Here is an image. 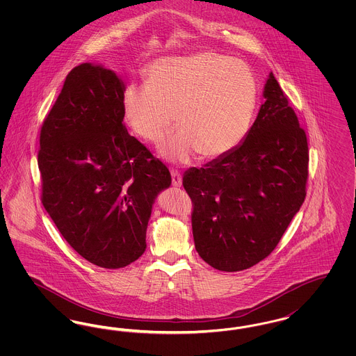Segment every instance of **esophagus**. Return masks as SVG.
<instances>
[{
  "label": "esophagus",
  "instance_id": "esophagus-1",
  "mask_svg": "<svg viewBox=\"0 0 356 356\" xmlns=\"http://www.w3.org/2000/svg\"><path fill=\"white\" fill-rule=\"evenodd\" d=\"M170 176H172V186L175 188L181 186V175L177 170H170Z\"/></svg>",
  "mask_w": 356,
  "mask_h": 356
}]
</instances>
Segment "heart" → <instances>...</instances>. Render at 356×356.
I'll list each match as a JSON object with an SVG mask.
<instances>
[{
  "label": "heart",
  "instance_id": "obj_1",
  "mask_svg": "<svg viewBox=\"0 0 356 356\" xmlns=\"http://www.w3.org/2000/svg\"><path fill=\"white\" fill-rule=\"evenodd\" d=\"M147 85L122 92V116L138 138L159 145L175 125L181 131L163 154L188 163L197 153L220 159L248 135L257 102V84L244 63L213 51L154 61Z\"/></svg>",
  "mask_w": 356,
  "mask_h": 356
}]
</instances>
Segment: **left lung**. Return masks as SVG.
I'll use <instances>...</instances> for the list:
<instances>
[{
  "mask_svg": "<svg viewBox=\"0 0 356 356\" xmlns=\"http://www.w3.org/2000/svg\"><path fill=\"white\" fill-rule=\"evenodd\" d=\"M264 99L235 151L183 177L196 251L219 271H243L266 259L305 202L307 135L272 73Z\"/></svg>",
  "mask_w": 356,
  "mask_h": 356,
  "instance_id": "8db88e82",
  "label": "left lung"
}]
</instances>
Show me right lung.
<instances>
[{"label":"right lung","mask_w":356,"mask_h":356,"mask_svg":"<svg viewBox=\"0 0 356 356\" xmlns=\"http://www.w3.org/2000/svg\"><path fill=\"white\" fill-rule=\"evenodd\" d=\"M124 84L89 63L72 69L40 132L41 202L69 245L92 264L122 268L147 248L168 168L124 124Z\"/></svg>","instance_id":"right-lung-1"}]
</instances>
